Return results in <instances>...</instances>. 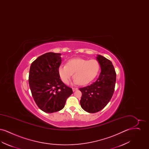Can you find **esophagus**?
<instances>
[{
    "mask_svg": "<svg viewBox=\"0 0 149 149\" xmlns=\"http://www.w3.org/2000/svg\"><path fill=\"white\" fill-rule=\"evenodd\" d=\"M78 89V88H72V91H73V92H75V91H77Z\"/></svg>",
    "mask_w": 149,
    "mask_h": 149,
    "instance_id": "1",
    "label": "esophagus"
}]
</instances>
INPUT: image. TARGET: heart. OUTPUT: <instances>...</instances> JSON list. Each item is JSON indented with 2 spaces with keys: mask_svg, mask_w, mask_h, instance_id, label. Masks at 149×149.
<instances>
[{
  "mask_svg": "<svg viewBox=\"0 0 149 149\" xmlns=\"http://www.w3.org/2000/svg\"><path fill=\"white\" fill-rule=\"evenodd\" d=\"M99 70V64L97 60L77 58L69 60L66 65H60L58 73L61 80L65 84L69 83L74 74V82L85 85L96 77Z\"/></svg>",
  "mask_w": 149,
  "mask_h": 149,
  "instance_id": "obj_1",
  "label": "heart"
}]
</instances>
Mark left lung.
I'll return each mask as SVG.
<instances>
[{
    "label": "left lung",
    "mask_w": 149,
    "mask_h": 149,
    "mask_svg": "<svg viewBox=\"0 0 149 149\" xmlns=\"http://www.w3.org/2000/svg\"><path fill=\"white\" fill-rule=\"evenodd\" d=\"M101 72L97 80L90 85L79 88L82 93L80 101L81 108L88 113L99 112L106 106L113 94L116 73L112 62L98 55Z\"/></svg>",
    "instance_id": "1"
}]
</instances>
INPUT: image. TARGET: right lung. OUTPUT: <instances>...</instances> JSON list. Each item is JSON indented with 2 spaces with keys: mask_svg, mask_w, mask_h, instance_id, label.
Returning a JSON list of instances; mask_svg holds the SVG:
<instances>
[{
  "mask_svg": "<svg viewBox=\"0 0 149 149\" xmlns=\"http://www.w3.org/2000/svg\"><path fill=\"white\" fill-rule=\"evenodd\" d=\"M61 54L47 52L37 57L31 64L29 85L36 104L42 111L51 113L61 110L72 89L60 79L58 68Z\"/></svg>",
  "mask_w": 149,
  "mask_h": 149,
  "instance_id": "add662e5",
  "label": "right lung"
}]
</instances>
